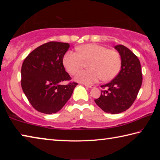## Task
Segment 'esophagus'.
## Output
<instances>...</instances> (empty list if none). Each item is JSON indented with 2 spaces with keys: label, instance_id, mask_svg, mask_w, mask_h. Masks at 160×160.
<instances>
[{
  "label": "esophagus",
  "instance_id": "34e87169",
  "mask_svg": "<svg viewBox=\"0 0 160 160\" xmlns=\"http://www.w3.org/2000/svg\"><path fill=\"white\" fill-rule=\"evenodd\" d=\"M86 87H88V88H94V85H88V84H84Z\"/></svg>",
  "mask_w": 160,
  "mask_h": 160
}]
</instances>
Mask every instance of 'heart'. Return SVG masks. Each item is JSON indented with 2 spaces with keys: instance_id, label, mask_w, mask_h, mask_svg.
<instances>
[{
  "instance_id": "1",
  "label": "heart",
  "mask_w": 160,
  "mask_h": 160,
  "mask_svg": "<svg viewBox=\"0 0 160 160\" xmlns=\"http://www.w3.org/2000/svg\"><path fill=\"white\" fill-rule=\"evenodd\" d=\"M90 68L78 72L76 81L84 83H94L100 78L109 81L114 78L121 68V57L114 50L104 46L88 43L78 46L77 52L68 51L63 57V64L72 75L77 73L88 62Z\"/></svg>"
}]
</instances>
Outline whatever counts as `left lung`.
Returning <instances> with one entry per match:
<instances>
[{
  "instance_id": "left-lung-1",
  "label": "left lung",
  "mask_w": 160,
  "mask_h": 160,
  "mask_svg": "<svg viewBox=\"0 0 160 160\" xmlns=\"http://www.w3.org/2000/svg\"><path fill=\"white\" fill-rule=\"evenodd\" d=\"M114 48L121 57V70L114 79L101 87L102 91L96 102L103 111L115 114L126 111L133 104L141 88L142 73L139 58L128 48L117 45Z\"/></svg>"
}]
</instances>
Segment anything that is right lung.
I'll use <instances>...</instances> for the list:
<instances>
[{"label": "right lung", "mask_w": 160, "mask_h": 160, "mask_svg": "<svg viewBox=\"0 0 160 160\" xmlns=\"http://www.w3.org/2000/svg\"><path fill=\"white\" fill-rule=\"evenodd\" d=\"M69 43L51 41L38 46L25 58L21 67V87L38 112L51 114L59 111L72 97L77 83L62 85L71 79L63 57Z\"/></svg>", "instance_id": "add662e5"}]
</instances>
